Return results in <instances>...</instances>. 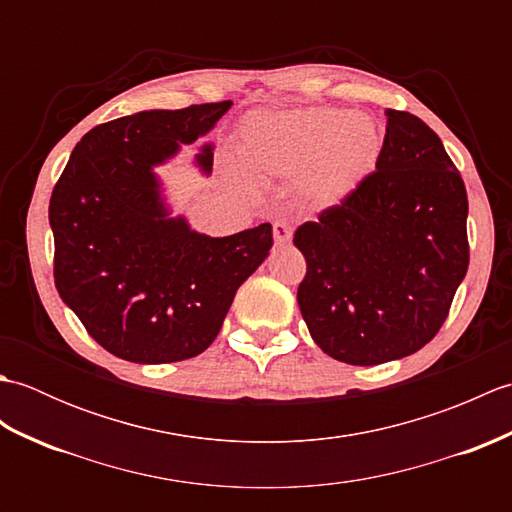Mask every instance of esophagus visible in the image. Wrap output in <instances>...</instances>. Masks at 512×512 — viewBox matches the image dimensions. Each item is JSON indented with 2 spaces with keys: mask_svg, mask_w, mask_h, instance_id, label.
Segmentation results:
<instances>
[{
  "mask_svg": "<svg viewBox=\"0 0 512 512\" xmlns=\"http://www.w3.org/2000/svg\"><path fill=\"white\" fill-rule=\"evenodd\" d=\"M273 235L277 246H286L292 237V226L288 222H275L273 224Z\"/></svg>",
  "mask_w": 512,
  "mask_h": 512,
  "instance_id": "34e87169",
  "label": "esophagus"
}]
</instances>
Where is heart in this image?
<instances>
[{
    "label": "heart",
    "instance_id": "1",
    "mask_svg": "<svg viewBox=\"0 0 512 512\" xmlns=\"http://www.w3.org/2000/svg\"><path fill=\"white\" fill-rule=\"evenodd\" d=\"M244 162L228 160L226 178L246 191L259 189V178L295 176L299 198L314 209L343 204L372 176L383 134L374 118L343 107L250 112L237 132Z\"/></svg>",
    "mask_w": 512,
    "mask_h": 512
}]
</instances>
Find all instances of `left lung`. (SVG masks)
I'll return each instance as SVG.
<instances>
[{"label": "left lung", "instance_id": "obj_1", "mask_svg": "<svg viewBox=\"0 0 512 512\" xmlns=\"http://www.w3.org/2000/svg\"><path fill=\"white\" fill-rule=\"evenodd\" d=\"M385 116L376 171L295 233L308 264L301 317L325 354L350 365L427 345L469 268V200L442 140L409 112Z\"/></svg>", "mask_w": 512, "mask_h": 512}]
</instances>
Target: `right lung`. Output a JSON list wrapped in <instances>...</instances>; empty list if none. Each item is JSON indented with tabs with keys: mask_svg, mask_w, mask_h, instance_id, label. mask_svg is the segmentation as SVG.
Instances as JSON below:
<instances>
[{
	"mask_svg": "<svg viewBox=\"0 0 512 512\" xmlns=\"http://www.w3.org/2000/svg\"><path fill=\"white\" fill-rule=\"evenodd\" d=\"M233 101L145 110L94 127L74 147L50 198L54 284L92 339L132 363L202 354L237 288L264 264L273 226L211 237L173 215L156 167L204 138ZM215 145L193 167L213 171Z\"/></svg>",
	"mask_w": 512,
	"mask_h": 512,
	"instance_id": "obj_1",
	"label": "right lung"
}]
</instances>
